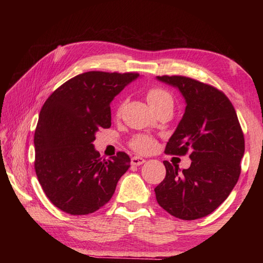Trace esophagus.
<instances>
[{"instance_id": "1", "label": "esophagus", "mask_w": 263, "mask_h": 263, "mask_svg": "<svg viewBox=\"0 0 263 263\" xmlns=\"http://www.w3.org/2000/svg\"><path fill=\"white\" fill-rule=\"evenodd\" d=\"M144 162H145V159L141 157H138V155H136V157H133L131 159V163L133 166H140V164H142Z\"/></svg>"}]
</instances>
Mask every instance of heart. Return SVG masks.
<instances>
[{"instance_id":"1","label":"heart","mask_w":263,"mask_h":263,"mask_svg":"<svg viewBox=\"0 0 263 263\" xmlns=\"http://www.w3.org/2000/svg\"><path fill=\"white\" fill-rule=\"evenodd\" d=\"M147 101L152 108H157V106L161 105L166 102H172L173 99L169 92L163 90L161 88L153 87L148 89L147 91ZM131 147L140 153H147L152 151L155 146V140L152 137L146 135H137L131 139L130 141Z\"/></svg>"}]
</instances>
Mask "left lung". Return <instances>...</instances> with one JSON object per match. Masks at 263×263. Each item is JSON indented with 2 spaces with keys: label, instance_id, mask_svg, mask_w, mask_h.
I'll use <instances>...</instances> for the list:
<instances>
[{
  "label": "left lung",
  "instance_id": "1",
  "mask_svg": "<svg viewBox=\"0 0 263 263\" xmlns=\"http://www.w3.org/2000/svg\"><path fill=\"white\" fill-rule=\"evenodd\" d=\"M157 79L176 87L184 97V115L166 152H189L191 164L180 174L179 167L163 161L166 177L155 186V196L172 216L198 219L215 211L237 184L245 152L243 133L232 103L217 88L181 75Z\"/></svg>",
  "mask_w": 263,
  "mask_h": 263
}]
</instances>
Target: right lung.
I'll list each match as a JSON object with an SVG mask.
<instances>
[{"mask_svg": "<svg viewBox=\"0 0 263 263\" xmlns=\"http://www.w3.org/2000/svg\"><path fill=\"white\" fill-rule=\"evenodd\" d=\"M138 73L87 72L55 89L44 103L34 132V169L53 205L89 215L110 201L130 167L124 152L102 160L95 133L111 126L110 103Z\"/></svg>", "mask_w": 263, "mask_h": 263, "instance_id": "obj_1", "label": "right lung"}]
</instances>
